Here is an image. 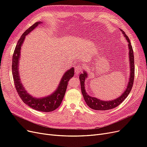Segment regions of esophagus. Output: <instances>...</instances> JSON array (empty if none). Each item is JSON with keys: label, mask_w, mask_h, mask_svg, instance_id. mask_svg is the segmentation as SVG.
<instances>
[{"label": "esophagus", "mask_w": 147, "mask_h": 147, "mask_svg": "<svg viewBox=\"0 0 147 147\" xmlns=\"http://www.w3.org/2000/svg\"><path fill=\"white\" fill-rule=\"evenodd\" d=\"M82 67L80 66V65H78V66H76V68H75V73L76 74H78L79 73H80V72H81V71H82Z\"/></svg>", "instance_id": "obj_1"}]
</instances>
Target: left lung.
Here are the masks:
<instances>
[{"label":"left lung","mask_w":147,"mask_h":147,"mask_svg":"<svg viewBox=\"0 0 147 147\" xmlns=\"http://www.w3.org/2000/svg\"><path fill=\"white\" fill-rule=\"evenodd\" d=\"M122 33L124 34L125 37H126V40H127L129 44V60H130V78L129 80L128 84H127V89L119 98L115 99L113 101H104L102 100H100L94 97H92L89 96L86 92L85 89H84V80L87 78L88 74L85 71H84L83 73L81 74L79 76V79L80 80V85H81V90L83 96L84 98V101H85L87 105L90 108V109L95 110H109L113 109H114L116 107L119 106L124 100L127 98L128 95L129 94L132 88L134 78H135V64H134V51L132 46L131 45L130 42L129 37L126 34L125 32L122 30H120Z\"/></svg>","instance_id":"left-lung-1"}]
</instances>
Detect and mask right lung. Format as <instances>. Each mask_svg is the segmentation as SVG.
I'll list each match as a JSON object with an SVG mask.
<instances>
[{"label": "right lung", "mask_w": 147, "mask_h": 147, "mask_svg": "<svg viewBox=\"0 0 147 147\" xmlns=\"http://www.w3.org/2000/svg\"><path fill=\"white\" fill-rule=\"evenodd\" d=\"M39 24H41V22H35L33 25L25 31V32L22 34L18 40L12 56V76L15 89L23 102L34 110L42 112H51L58 109L63 101L68 82L74 76V69L73 67L71 68L64 74L57 89L52 95L43 98H35L27 93L24 86L22 85L19 76L18 63L20 50L26 36L32 32Z\"/></svg>", "instance_id": "obj_1"}]
</instances>
